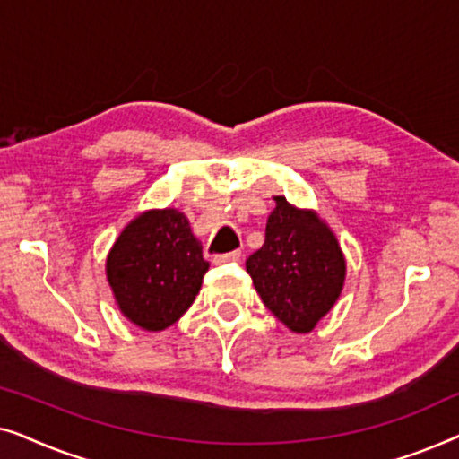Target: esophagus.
<instances>
[{"mask_svg": "<svg viewBox=\"0 0 459 459\" xmlns=\"http://www.w3.org/2000/svg\"><path fill=\"white\" fill-rule=\"evenodd\" d=\"M242 259V250H231V253H225V255H215V261L217 265H221V263H236Z\"/></svg>", "mask_w": 459, "mask_h": 459, "instance_id": "esophagus-1", "label": "esophagus"}]
</instances>
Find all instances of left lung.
<instances>
[{"instance_id":"left-lung-1","label":"left lung","mask_w":459,"mask_h":459,"mask_svg":"<svg viewBox=\"0 0 459 459\" xmlns=\"http://www.w3.org/2000/svg\"><path fill=\"white\" fill-rule=\"evenodd\" d=\"M263 303L292 332H311L332 309L344 281L336 238L311 211L275 198L265 242L247 259Z\"/></svg>"}]
</instances>
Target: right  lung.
Masks as SVG:
<instances>
[{"instance_id":"obj_1","label":"right lung","mask_w":459,"mask_h":459,"mask_svg":"<svg viewBox=\"0 0 459 459\" xmlns=\"http://www.w3.org/2000/svg\"><path fill=\"white\" fill-rule=\"evenodd\" d=\"M209 269L186 215L148 211L110 250L106 273L117 303L143 330H165L194 303Z\"/></svg>"}]
</instances>
